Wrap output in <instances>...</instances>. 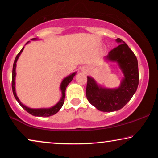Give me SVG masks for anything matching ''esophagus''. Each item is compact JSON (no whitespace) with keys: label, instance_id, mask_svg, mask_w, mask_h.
<instances>
[{"label":"esophagus","instance_id":"obj_1","mask_svg":"<svg viewBox=\"0 0 158 158\" xmlns=\"http://www.w3.org/2000/svg\"><path fill=\"white\" fill-rule=\"evenodd\" d=\"M83 71L85 72V73H86V72H87V69H83Z\"/></svg>","mask_w":158,"mask_h":158}]
</instances>
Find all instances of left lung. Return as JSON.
Returning <instances> with one entry per match:
<instances>
[{
  "label": "left lung",
  "instance_id": "8db88e82",
  "mask_svg": "<svg viewBox=\"0 0 158 158\" xmlns=\"http://www.w3.org/2000/svg\"><path fill=\"white\" fill-rule=\"evenodd\" d=\"M120 44L110 51L106 60L118 63L124 77L117 89H106L98 85L93 77L88 76L86 97L92 105L102 112L118 111L131 99L139 85L138 61L134 52L120 38Z\"/></svg>",
  "mask_w": 158,
  "mask_h": 158
}]
</instances>
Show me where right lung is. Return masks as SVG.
<instances>
[{"label":"right lung","mask_w":158,"mask_h":158,"mask_svg":"<svg viewBox=\"0 0 158 158\" xmlns=\"http://www.w3.org/2000/svg\"><path fill=\"white\" fill-rule=\"evenodd\" d=\"M32 40H38V38H32ZM28 43H29V41L26 44H27ZM24 48V47H23V48H22V50L19 52V54L16 55L15 60H14V62L13 64V70H12V84L11 85H12V91H13L14 97H15L16 101L18 102V103H19L20 105L22 106V107L23 108L24 110H25L26 111L28 112V113L32 114V115L38 116V117H49V116L54 115V114L57 113V112L59 111V110L61 109V106H63V104H64V102L65 91H66V88L67 85H68V84L72 81V80L73 79V77H74L75 74H76V73H73V74L68 75V76L65 77V78L62 81V82L61 83L60 89H61V94H62V95H61V99L59 101L58 103H57L56 104H55L54 106H52V107H50V108H38V109H33V108L27 107V106H25L24 104H23L21 102H20V100L19 99V98H18L17 95H16V90H15V77H16V61H17L18 59H19L20 54H21L22 52H23Z\"/></svg>","instance_id":"1"}]
</instances>
